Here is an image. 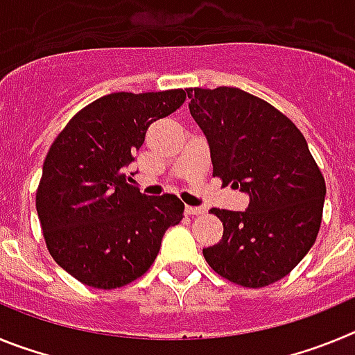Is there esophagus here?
Here are the masks:
<instances>
[{
  "label": "esophagus",
  "mask_w": 355,
  "mask_h": 355,
  "mask_svg": "<svg viewBox=\"0 0 355 355\" xmlns=\"http://www.w3.org/2000/svg\"><path fill=\"white\" fill-rule=\"evenodd\" d=\"M184 211H187V215H202L205 213V208H199V206H187L184 208Z\"/></svg>",
  "instance_id": "34e87169"
}]
</instances>
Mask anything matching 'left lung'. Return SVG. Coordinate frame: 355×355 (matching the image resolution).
<instances>
[{"instance_id":"obj_1","label":"left lung","mask_w":355,"mask_h":355,"mask_svg":"<svg viewBox=\"0 0 355 355\" xmlns=\"http://www.w3.org/2000/svg\"><path fill=\"white\" fill-rule=\"evenodd\" d=\"M187 94L208 140L213 175L249 196L245 211L211 209L224 234L202 254L216 274L240 286H268L290 274L315 243L324 175L297 126L259 97L234 87Z\"/></svg>"}]
</instances>
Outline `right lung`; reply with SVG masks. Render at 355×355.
<instances>
[{
	"label": "right lung",
	"instance_id": "right-lung-1",
	"mask_svg": "<svg viewBox=\"0 0 355 355\" xmlns=\"http://www.w3.org/2000/svg\"><path fill=\"white\" fill-rule=\"evenodd\" d=\"M184 99L183 89L108 94L78 112L53 142L37 213L53 259L87 286L112 290L146 274L165 231L184 216L178 197L140 193L124 175L150 124Z\"/></svg>",
	"mask_w": 355,
	"mask_h": 355
}]
</instances>
